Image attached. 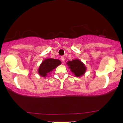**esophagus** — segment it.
<instances>
[{"label": "esophagus", "mask_w": 123, "mask_h": 123, "mask_svg": "<svg viewBox=\"0 0 123 123\" xmlns=\"http://www.w3.org/2000/svg\"><path fill=\"white\" fill-rule=\"evenodd\" d=\"M61 59L62 61V62H64V61H65V58H64V56H61Z\"/></svg>", "instance_id": "esophagus-1"}]
</instances>
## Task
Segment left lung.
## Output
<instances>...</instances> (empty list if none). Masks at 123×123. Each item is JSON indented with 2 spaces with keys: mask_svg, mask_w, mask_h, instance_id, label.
I'll use <instances>...</instances> for the list:
<instances>
[{
  "mask_svg": "<svg viewBox=\"0 0 123 123\" xmlns=\"http://www.w3.org/2000/svg\"><path fill=\"white\" fill-rule=\"evenodd\" d=\"M67 64L69 66L72 73H73L76 77L82 76L86 70V67L85 64L78 59L68 61Z\"/></svg>",
  "mask_w": 123,
  "mask_h": 123,
  "instance_id": "obj_1",
  "label": "left lung"
}]
</instances>
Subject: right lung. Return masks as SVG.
Returning <instances> with one entry per match:
<instances>
[{"mask_svg": "<svg viewBox=\"0 0 123 123\" xmlns=\"http://www.w3.org/2000/svg\"><path fill=\"white\" fill-rule=\"evenodd\" d=\"M61 64V62L59 59L48 58L45 59L39 67L38 69V73L40 75L43 77H46L48 74L52 71L56 67Z\"/></svg>", "mask_w": 123, "mask_h": 123, "instance_id": "obj_1", "label": "right lung"}]
</instances>
